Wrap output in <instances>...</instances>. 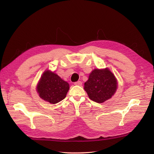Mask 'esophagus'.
<instances>
[{
  "label": "esophagus",
  "mask_w": 154,
  "mask_h": 154,
  "mask_svg": "<svg viewBox=\"0 0 154 154\" xmlns=\"http://www.w3.org/2000/svg\"><path fill=\"white\" fill-rule=\"evenodd\" d=\"M74 85H80H80H82V82L81 81H78V82L74 83Z\"/></svg>",
  "instance_id": "1"
}]
</instances>
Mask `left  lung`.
Instances as JSON below:
<instances>
[{"instance_id":"obj_1","label":"left lung","mask_w":154,"mask_h":154,"mask_svg":"<svg viewBox=\"0 0 154 154\" xmlns=\"http://www.w3.org/2000/svg\"><path fill=\"white\" fill-rule=\"evenodd\" d=\"M116 88L117 80L107 68L93 70L84 84V89L89 98L98 103L111 98Z\"/></svg>"}]
</instances>
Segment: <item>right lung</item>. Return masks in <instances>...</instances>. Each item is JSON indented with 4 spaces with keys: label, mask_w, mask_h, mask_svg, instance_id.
<instances>
[{
    "label": "right lung",
    "mask_w": 154,
    "mask_h": 154,
    "mask_svg": "<svg viewBox=\"0 0 154 154\" xmlns=\"http://www.w3.org/2000/svg\"><path fill=\"white\" fill-rule=\"evenodd\" d=\"M69 89V83L50 71L44 72L37 85V92L40 97L51 104L63 100Z\"/></svg>",
    "instance_id": "right-lung-1"
}]
</instances>
